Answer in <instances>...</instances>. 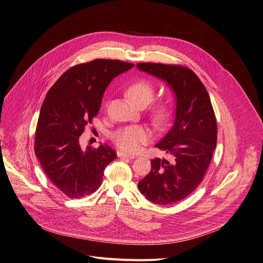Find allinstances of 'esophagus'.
Masks as SVG:
<instances>
[{
    "label": "esophagus",
    "mask_w": 263,
    "mask_h": 263,
    "mask_svg": "<svg viewBox=\"0 0 263 263\" xmlns=\"http://www.w3.org/2000/svg\"><path fill=\"white\" fill-rule=\"evenodd\" d=\"M118 157L133 159V158H135L136 156H135V155H131V154H127V153H124V152H118Z\"/></svg>",
    "instance_id": "obj_1"
}]
</instances>
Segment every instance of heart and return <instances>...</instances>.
<instances>
[{"mask_svg": "<svg viewBox=\"0 0 263 263\" xmlns=\"http://www.w3.org/2000/svg\"><path fill=\"white\" fill-rule=\"evenodd\" d=\"M154 86L146 81L140 80L131 84L127 88L128 98L137 106L148 105L154 98ZM168 114V110L164 105H155L152 115L157 122H163ZM151 138V132L142 125H131L119 128L111 134L113 143L119 149L129 153H135L140 150Z\"/></svg>", "mask_w": 263, "mask_h": 263, "instance_id": "obj_1", "label": "heart"}]
</instances>
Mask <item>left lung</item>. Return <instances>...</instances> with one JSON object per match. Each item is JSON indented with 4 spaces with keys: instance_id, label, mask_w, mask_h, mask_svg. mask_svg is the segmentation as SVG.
Segmentation results:
<instances>
[{
    "instance_id": "obj_1",
    "label": "left lung",
    "mask_w": 263,
    "mask_h": 263,
    "mask_svg": "<svg viewBox=\"0 0 263 263\" xmlns=\"http://www.w3.org/2000/svg\"><path fill=\"white\" fill-rule=\"evenodd\" d=\"M137 67L164 80L176 97L175 124L156 144L174 161L154 158L138 189L154 204L177 203L203 181L217 145V120L210 96L198 76L179 64L144 62Z\"/></svg>"
}]
</instances>
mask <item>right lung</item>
Wrapping results in <instances>:
<instances>
[{"mask_svg": "<svg viewBox=\"0 0 263 263\" xmlns=\"http://www.w3.org/2000/svg\"><path fill=\"white\" fill-rule=\"evenodd\" d=\"M134 66L118 59H97L68 68L48 90L38 118L34 150L43 172L70 199L95 193L117 153L107 144L80 145L86 126L97 117L111 81Z\"/></svg>", "mask_w": 263, "mask_h": 263, "instance_id": "obj_1", "label": "right lung"}]
</instances>
